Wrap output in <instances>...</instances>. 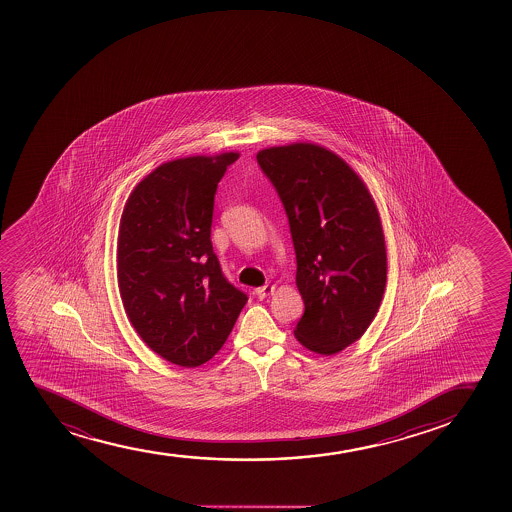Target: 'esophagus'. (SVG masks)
<instances>
[{"label": "esophagus", "mask_w": 512, "mask_h": 512, "mask_svg": "<svg viewBox=\"0 0 512 512\" xmlns=\"http://www.w3.org/2000/svg\"><path fill=\"white\" fill-rule=\"evenodd\" d=\"M274 291H276V286H274V284H265L262 288L255 289V294H257V298L264 299L274 293Z\"/></svg>", "instance_id": "1"}]
</instances>
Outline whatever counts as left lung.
I'll use <instances>...</instances> for the list:
<instances>
[{
	"label": "left lung",
	"instance_id": "left-lung-1",
	"mask_svg": "<svg viewBox=\"0 0 512 512\" xmlns=\"http://www.w3.org/2000/svg\"><path fill=\"white\" fill-rule=\"evenodd\" d=\"M288 213L296 286L305 315L294 337L334 356L361 339L386 288V247L378 207L362 178L320 144L270 146L257 153Z\"/></svg>",
	"mask_w": 512,
	"mask_h": 512
}]
</instances>
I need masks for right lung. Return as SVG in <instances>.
Masks as SVG:
<instances>
[{
  "label": "right lung",
  "instance_id": "1",
  "mask_svg": "<svg viewBox=\"0 0 512 512\" xmlns=\"http://www.w3.org/2000/svg\"><path fill=\"white\" fill-rule=\"evenodd\" d=\"M238 158L228 151L165 161L134 187L122 211V305L144 344L182 368L209 361L247 303L224 279L211 243L214 194Z\"/></svg>",
  "mask_w": 512,
  "mask_h": 512
}]
</instances>
